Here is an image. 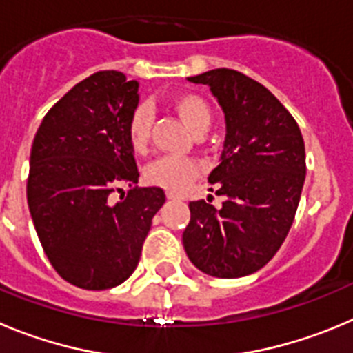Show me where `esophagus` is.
<instances>
[{
    "label": "esophagus",
    "instance_id": "obj_1",
    "mask_svg": "<svg viewBox=\"0 0 353 353\" xmlns=\"http://www.w3.org/2000/svg\"><path fill=\"white\" fill-rule=\"evenodd\" d=\"M167 199H169V200H179V199H183V196L177 195V193H174V192H167Z\"/></svg>",
    "mask_w": 353,
    "mask_h": 353
}]
</instances>
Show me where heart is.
<instances>
[{"mask_svg": "<svg viewBox=\"0 0 353 353\" xmlns=\"http://www.w3.org/2000/svg\"><path fill=\"white\" fill-rule=\"evenodd\" d=\"M172 105L184 121V125L188 126L193 133L200 132V130H208L211 126V107L199 94H179L177 98H174ZM151 125H153V110L149 109V105L141 103V105L135 107L128 121V139L135 151L145 149L149 135H151ZM200 174H202V165L193 158L163 157L154 160L145 169V179L151 184L161 186V188L179 192L186 184L196 179Z\"/></svg>", "mask_w": 353, "mask_h": 353, "instance_id": "b5f03b06", "label": "heart"}]
</instances>
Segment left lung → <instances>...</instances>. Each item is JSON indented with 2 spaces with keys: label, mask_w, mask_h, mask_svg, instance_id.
<instances>
[{
  "label": "left lung",
  "mask_w": 353,
  "mask_h": 353,
  "mask_svg": "<svg viewBox=\"0 0 353 353\" xmlns=\"http://www.w3.org/2000/svg\"><path fill=\"white\" fill-rule=\"evenodd\" d=\"M188 81L209 85L227 133L220 163L208 177L223 204L190 202L184 252L209 276L253 274L276 255L294 223L306 177L303 135L278 98L241 72L216 68Z\"/></svg>",
  "instance_id": "1"
}]
</instances>
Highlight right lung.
<instances>
[{
    "label": "right lung",
    "instance_id": "right-lung-1",
    "mask_svg": "<svg viewBox=\"0 0 353 353\" xmlns=\"http://www.w3.org/2000/svg\"><path fill=\"white\" fill-rule=\"evenodd\" d=\"M139 82L105 70L75 84L34 135L28 205L47 259L85 290L121 285L137 268L161 188H139L128 121ZM134 188L114 205L121 184Z\"/></svg>",
    "mask_w": 353,
    "mask_h": 353
}]
</instances>
